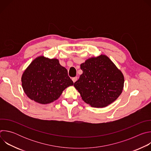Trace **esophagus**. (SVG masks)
<instances>
[{
    "mask_svg": "<svg viewBox=\"0 0 151 151\" xmlns=\"http://www.w3.org/2000/svg\"><path fill=\"white\" fill-rule=\"evenodd\" d=\"M77 79H78V78H77L76 76L72 78V81H73V82H75L77 81Z\"/></svg>",
    "mask_w": 151,
    "mask_h": 151,
    "instance_id": "obj_1",
    "label": "esophagus"
}]
</instances>
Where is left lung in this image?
Returning <instances> with one entry per match:
<instances>
[{
    "label": "left lung",
    "instance_id": "obj_1",
    "mask_svg": "<svg viewBox=\"0 0 151 151\" xmlns=\"http://www.w3.org/2000/svg\"><path fill=\"white\" fill-rule=\"evenodd\" d=\"M81 69L83 73L74 86L82 100L91 106L106 107L121 94L124 75L106 55L87 60L81 64Z\"/></svg>",
    "mask_w": 151,
    "mask_h": 151
}]
</instances>
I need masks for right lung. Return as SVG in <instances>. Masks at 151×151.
I'll use <instances>...</instances> for the list:
<instances>
[{
  "label": "right lung",
  "mask_w": 151,
  "mask_h": 151,
  "mask_svg": "<svg viewBox=\"0 0 151 151\" xmlns=\"http://www.w3.org/2000/svg\"><path fill=\"white\" fill-rule=\"evenodd\" d=\"M22 87L31 100L40 104H48L57 100L63 91L73 82L67 69L57 59L44 56L35 58L24 72Z\"/></svg>",
  "instance_id": "right-lung-1"
}]
</instances>
